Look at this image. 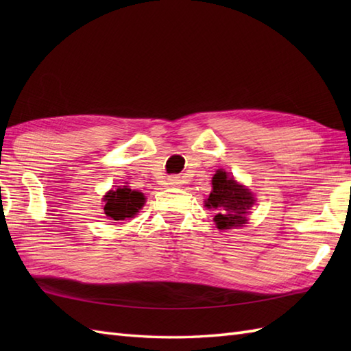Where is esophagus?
Segmentation results:
<instances>
[{"mask_svg":"<svg viewBox=\"0 0 351 351\" xmlns=\"http://www.w3.org/2000/svg\"><path fill=\"white\" fill-rule=\"evenodd\" d=\"M181 184V180L178 176H170L167 180V185H170V187H176V185Z\"/></svg>","mask_w":351,"mask_h":351,"instance_id":"esophagus-1","label":"esophagus"}]
</instances>
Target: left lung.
<instances>
[{
  "label": "left lung",
  "mask_w": 351,
  "mask_h": 351,
  "mask_svg": "<svg viewBox=\"0 0 351 351\" xmlns=\"http://www.w3.org/2000/svg\"><path fill=\"white\" fill-rule=\"evenodd\" d=\"M255 205L253 193L238 184L225 170H217L213 176V191L205 199L208 210L215 211L214 221L219 229L241 228L247 223V215Z\"/></svg>",
  "instance_id": "obj_1"
}]
</instances>
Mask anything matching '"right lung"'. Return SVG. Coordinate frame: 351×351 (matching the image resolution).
Returning <instances> with one entry per match:
<instances>
[{
  "label": "right lung",
  "mask_w": 351,
  "mask_h": 351,
  "mask_svg": "<svg viewBox=\"0 0 351 351\" xmlns=\"http://www.w3.org/2000/svg\"><path fill=\"white\" fill-rule=\"evenodd\" d=\"M104 200V213L113 221H125L126 219H132L145 205V195L137 190H131L130 187H116V190H110Z\"/></svg>",
  "instance_id": "add662e5"
}]
</instances>
